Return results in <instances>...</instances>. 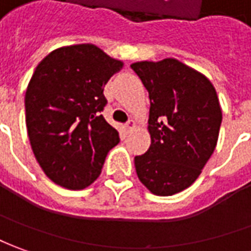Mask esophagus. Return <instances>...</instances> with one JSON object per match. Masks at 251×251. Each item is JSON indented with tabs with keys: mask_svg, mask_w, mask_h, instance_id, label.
Returning a JSON list of instances; mask_svg holds the SVG:
<instances>
[{
	"mask_svg": "<svg viewBox=\"0 0 251 251\" xmlns=\"http://www.w3.org/2000/svg\"><path fill=\"white\" fill-rule=\"evenodd\" d=\"M126 129H127V132H132V130H134V129H136V122H134L133 119H130V121L126 124Z\"/></svg>",
	"mask_w": 251,
	"mask_h": 251,
	"instance_id": "34e87169",
	"label": "esophagus"
}]
</instances>
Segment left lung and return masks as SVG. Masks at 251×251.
<instances>
[{
  "instance_id": "8db88e82",
  "label": "left lung",
  "mask_w": 251,
  "mask_h": 251,
  "mask_svg": "<svg viewBox=\"0 0 251 251\" xmlns=\"http://www.w3.org/2000/svg\"><path fill=\"white\" fill-rule=\"evenodd\" d=\"M130 67L151 103V146L134 158L136 173L155 195H175L197 180L214 152L223 119L219 97L203 74L176 59Z\"/></svg>"
}]
</instances>
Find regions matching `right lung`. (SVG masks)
Wrapping results in <instances>:
<instances>
[{
    "label": "right lung",
    "instance_id": "1",
    "mask_svg": "<svg viewBox=\"0 0 251 251\" xmlns=\"http://www.w3.org/2000/svg\"><path fill=\"white\" fill-rule=\"evenodd\" d=\"M124 63L92 44L44 57L25 90V125L35 159L54 184L82 190L101 173L119 134L100 112L104 86Z\"/></svg>",
    "mask_w": 251,
    "mask_h": 251
}]
</instances>
